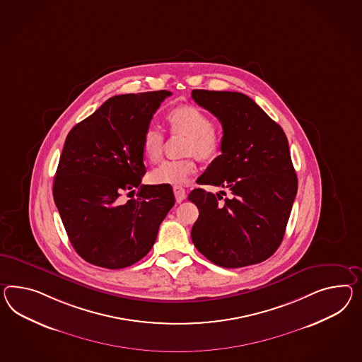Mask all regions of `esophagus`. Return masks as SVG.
I'll return each instance as SVG.
<instances>
[{
  "mask_svg": "<svg viewBox=\"0 0 362 362\" xmlns=\"http://www.w3.org/2000/svg\"><path fill=\"white\" fill-rule=\"evenodd\" d=\"M173 192H175V197H176V201L180 204V202H182L184 199L186 198V192L184 187H181V186H175L173 187Z\"/></svg>",
  "mask_w": 362,
  "mask_h": 362,
  "instance_id": "1",
  "label": "esophagus"
}]
</instances>
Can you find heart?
<instances>
[{"instance_id":"b5f03b06","label":"heart","mask_w":362,"mask_h":362,"mask_svg":"<svg viewBox=\"0 0 362 362\" xmlns=\"http://www.w3.org/2000/svg\"><path fill=\"white\" fill-rule=\"evenodd\" d=\"M172 132L187 136L186 152L202 161H213L222 155V138L213 130L211 118L194 105H180L168 112ZM146 158L156 161L164 148V134L155 124H149L141 138ZM194 158L164 160L151 172V181L161 185H181L195 173Z\"/></svg>"}]
</instances>
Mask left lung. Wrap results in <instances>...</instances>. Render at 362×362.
<instances>
[{"instance_id":"1","label":"left lung","mask_w":362,"mask_h":362,"mask_svg":"<svg viewBox=\"0 0 362 362\" xmlns=\"http://www.w3.org/2000/svg\"><path fill=\"white\" fill-rule=\"evenodd\" d=\"M192 98L223 127L222 155L197 182L230 190L223 201L219 193L201 187L190 192L189 201L199 210L192 240L204 257L223 268L262 262L284 239L297 195L288 138L245 94L194 89Z\"/></svg>"}]
</instances>
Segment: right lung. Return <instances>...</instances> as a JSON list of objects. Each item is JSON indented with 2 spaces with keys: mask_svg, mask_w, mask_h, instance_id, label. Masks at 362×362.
<instances>
[{
  "mask_svg": "<svg viewBox=\"0 0 362 362\" xmlns=\"http://www.w3.org/2000/svg\"><path fill=\"white\" fill-rule=\"evenodd\" d=\"M170 94L115 95L66 135L54 199L71 244L89 264L122 269L138 262L175 204L172 186L141 185V138ZM126 191L127 202L121 198Z\"/></svg>",
  "mask_w": 362,
  "mask_h": 362,
  "instance_id": "1",
  "label": "right lung"
}]
</instances>
